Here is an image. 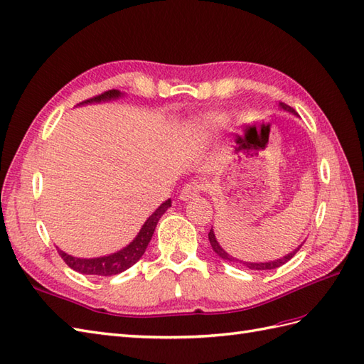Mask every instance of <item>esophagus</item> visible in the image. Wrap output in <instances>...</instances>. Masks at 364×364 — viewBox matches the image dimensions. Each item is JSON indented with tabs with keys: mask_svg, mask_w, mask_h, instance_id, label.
<instances>
[{
	"mask_svg": "<svg viewBox=\"0 0 364 364\" xmlns=\"http://www.w3.org/2000/svg\"><path fill=\"white\" fill-rule=\"evenodd\" d=\"M203 189H204V184H203L201 181L192 180V181L184 184V188L181 189V193H180V198H181L183 201H188L189 198H192V197H195V195H197V193H200Z\"/></svg>",
	"mask_w": 364,
	"mask_h": 364,
	"instance_id": "34e87169",
	"label": "esophagus"
}]
</instances>
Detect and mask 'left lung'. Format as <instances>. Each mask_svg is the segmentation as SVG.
I'll return each mask as SVG.
<instances>
[{
  "mask_svg": "<svg viewBox=\"0 0 364 364\" xmlns=\"http://www.w3.org/2000/svg\"><path fill=\"white\" fill-rule=\"evenodd\" d=\"M279 107L282 109H284V110H287V112H291V114H295V110L291 107V106H287L286 102H279ZM209 241H210V246H212V249L215 250V254H218L223 259H229V262H238V259H235L234 257H230L225 249H223L220 245H218V241H217V238H215V234H213V230L210 229V232H209ZM303 245H300L298 246L294 252H291V254H287L286 257H283V258H278V259H275V262H267V263H249V262H240V263H243L246 267H249V269H252V271H267V269H277V267H279V266H283V264H286L289 259H291L298 250H300V247H301Z\"/></svg>",
  "mask_w": 364,
  "mask_h": 364,
  "instance_id": "obj_1",
  "label": "left lung"
}]
</instances>
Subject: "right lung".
<instances>
[{
	"label": "right lung",
	"instance_id": "1",
	"mask_svg": "<svg viewBox=\"0 0 364 364\" xmlns=\"http://www.w3.org/2000/svg\"><path fill=\"white\" fill-rule=\"evenodd\" d=\"M121 97L119 90H107L101 95L92 97L86 101H81L80 105H87V102H100V101H109ZM172 201L166 200L160 208H158L151 217L146 220V223L143 225L141 230L138 232V235L135 237V240L130 243L129 246H126L124 249L118 250V252L107 255V257H100V258H77L68 255L66 252L58 249L60 257L64 259L66 263L73 271H77L80 274H86V275H101V277H110V275H117L124 272L126 269H129L130 266H134L139 258L143 257V254L146 252V247L151 241L156 223L158 220L161 218L163 213L171 208Z\"/></svg>",
	"mask_w": 364,
	"mask_h": 364
}]
</instances>
